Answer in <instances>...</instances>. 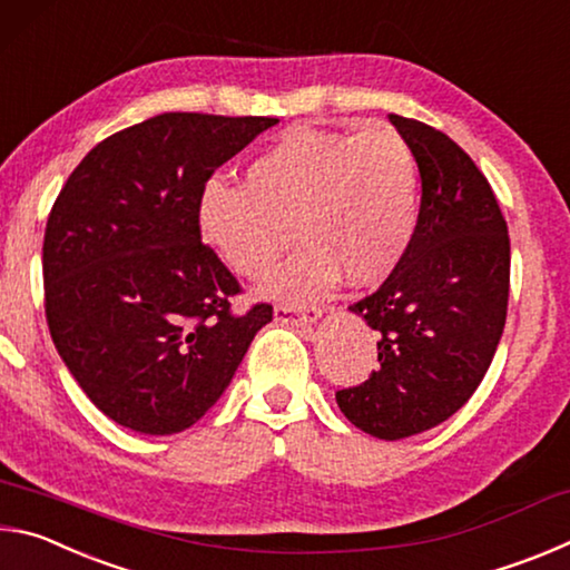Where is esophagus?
I'll use <instances>...</instances> for the list:
<instances>
[{
  "label": "esophagus",
  "instance_id": "34e87169",
  "mask_svg": "<svg viewBox=\"0 0 570 570\" xmlns=\"http://www.w3.org/2000/svg\"><path fill=\"white\" fill-rule=\"evenodd\" d=\"M320 316H322V308H316V306L306 308V312H296L294 306H284V304H278L274 308V320L278 324H294V326L314 324L316 320H320Z\"/></svg>",
  "mask_w": 570,
  "mask_h": 570
}]
</instances>
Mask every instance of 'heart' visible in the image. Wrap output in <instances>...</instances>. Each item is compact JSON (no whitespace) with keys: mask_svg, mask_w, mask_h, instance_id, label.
<instances>
[{"mask_svg":"<svg viewBox=\"0 0 570 570\" xmlns=\"http://www.w3.org/2000/svg\"><path fill=\"white\" fill-rule=\"evenodd\" d=\"M417 218V158L387 125H296L248 163L244 186L210 178L196 198L200 238L238 276L272 272L296 228L306 246L264 286L292 302L324 294L342 274L352 286L382 284L410 250Z\"/></svg>","mask_w":570,"mask_h":570,"instance_id":"obj_1","label":"heart"}]
</instances>
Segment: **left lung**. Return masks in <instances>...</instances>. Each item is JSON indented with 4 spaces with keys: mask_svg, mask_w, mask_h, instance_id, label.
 <instances>
[{
    "mask_svg": "<svg viewBox=\"0 0 570 570\" xmlns=\"http://www.w3.org/2000/svg\"><path fill=\"white\" fill-rule=\"evenodd\" d=\"M390 122L417 158V230L387 282L350 306L380 336V370L336 404L366 435L402 440L452 417L485 377L508 314L510 238L488 178L455 140L402 115Z\"/></svg>",
    "mask_w": 570,
    "mask_h": 570,
    "instance_id": "obj_1",
    "label": "left lung"
}]
</instances>
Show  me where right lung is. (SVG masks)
<instances>
[{"label":"right lung","mask_w":570,"mask_h":570,"mask_svg":"<svg viewBox=\"0 0 570 570\" xmlns=\"http://www.w3.org/2000/svg\"><path fill=\"white\" fill-rule=\"evenodd\" d=\"M276 118L163 112L98 142L45 228V314L90 402L140 435L214 407L272 304L230 314L236 276L196 228L204 183Z\"/></svg>","instance_id":"right-lung-1"}]
</instances>
